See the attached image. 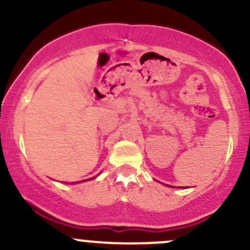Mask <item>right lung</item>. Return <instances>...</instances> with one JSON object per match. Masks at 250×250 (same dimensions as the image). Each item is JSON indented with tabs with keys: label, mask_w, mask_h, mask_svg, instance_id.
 Returning a JSON list of instances; mask_svg holds the SVG:
<instances>
[{
	"label": "right lung",
	"mask_w": 250,
	"mask_h": 250,
	"mask_svg": "<svg viewBox=\"0 0 250 250\" xmlns=\"http://www.w3.org/2000/svg\"><path fill=\"white\" fill-rule=\"evenodd\" d=\"M92 179H94V178H90V179H87V180H92ZM87 180H82V181H87ZM77 183H78V181H77ZM72 184H74V183H72Z\"/></svg>",
	"instance_id": "add662e5"
}]
</instances>
